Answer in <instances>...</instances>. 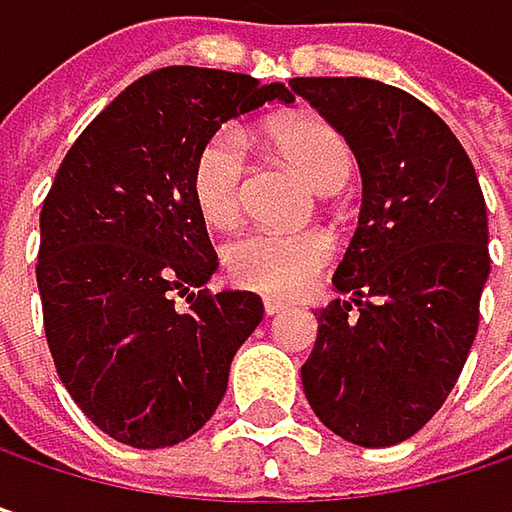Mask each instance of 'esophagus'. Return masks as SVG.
Here are the masks:
<instances>
[{"instance_id":"34e87169","label":"esophagus","mask_w":512,"mask_h":512,"mask_svg":"<svg viewBox=\"0 0 512 512\" xmlns=\"http://www.w3.org/2000/svg\"><path fill=\"white\" fill-rule=\"evenodd\" d=\"M263 311H266V317H278V314L287 311V302H281V299H263Z\"/></svg>"}]
</instances>
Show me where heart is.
Returning a JSON list of instances; mask_svg holds the SVG:
<instances>
[{
    "label": "heart",
    "mask_w": 512,
    "mask_h": 512,
    "mask_svg": "<svg viewBox=\"0 0 512 512\" xmlns=\"http://www.w3.org/2000/svg\"><path fill=\"white\" fill-rule=\"evenodd\" d=\"M275 148L287 156L320 192H338L353 171V154L344 136L320 118H290L269 130ZM192 198L213 228H234L243 216L246 136L237 127L216 130L192 162ZM335 255L326 231L275 234L252 231L225 246V272L237 287L266 296L302 293Z\"/></svg>",
    "instance_id": "b5f03b06"
}]
</instances>
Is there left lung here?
Listing matches in <instances>:
<instances>
[{"label": "left lung", "instance_id": "obj_1", "mask_svg": "<svg viewBox=\"0 0 512 512\" xmlns=\"http://www.w3.org/2000/svg\"><path fill=\"white\" fill-rule=\"evenodd\" d=\"M290 88L361 168L358 228L332 278L353 299L314 311L302 388L332 433L388 448L442 409L474 344L486 201L460 139L403 88L361 76H302Z\"/></svg>", "mask_w": 512, "mask_h": 512}]
</instances>
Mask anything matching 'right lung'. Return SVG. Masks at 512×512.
<instances>
[{"label": "right lung", "mask_w": 512, "mask_h": 512, "mask_svg": "<svg viewBox=\"0 0 512 512\" xmlns=\"http://www.w3.org/2000/svg\"><path fill=\"white\" fill-rule=\"evenodd\" d=\"M272 100L293 94L246 73L162 67L121 91L58 165L35 269L44 332L76 406L124 445L156 451L198 433L263 320L252 290L204 287L219 257L189 177L225 121Z\"/></svg>", "instance_id": "right-lung-1"}]
</instances>
